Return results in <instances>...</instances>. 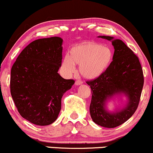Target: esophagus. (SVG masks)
I'll use <instances>...</instances> for the list:
<instances>
[{
	"label": "esophagus",
	"instance_id": "1",
	"mask_svg": "<svg viewBox=\"0 0 153 153\" xmlns=\"http://www.w3.org/2000/svg\"><path fill=\"white\" fill-rule=\"evenodd\" d=\"M82 83H83V81H81V80H76V81H75V84L76 85H81V84H82Z\"/></svg>",
	"mask_w": 153,
	"mask_h": 153
}]
</instances>
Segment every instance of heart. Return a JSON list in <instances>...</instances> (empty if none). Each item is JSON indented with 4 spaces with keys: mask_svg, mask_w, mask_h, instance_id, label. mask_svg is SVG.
Segmentation results:
<instances>
[{
    "mask_svg": "<svg viewBox=\"0 0 153 153\" xmlns=\"http://www.w3.org/2000/svg\"><path fill=\"white\" fill-rule=\"evenodd\" d=\"M112 50L95 42H86L72 47L70 56H64L62 68L67 75L75 72V64L79 65L83 77L93 79L99 77L108 68L113 60Z\"/></svg>",
    "mask_w": 153,
    "mask_h": 153,
    "instance_id": "b5f03b06",
    "label": "heart"
}]
</instances>
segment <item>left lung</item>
<instances>
[{
  "label": "left lung",
  "mask_w": 153,
  "mask_h": 153,
  "mask_svg": "<svg viewBox=\"0 0 153 153\" xmlns=\"http://www.w3.org/2000/svg\"><path fill=\"white\" fill-rule=\"evenodd\" d=\"M100 37L111 40L114 47L113 61L104 73L86 83L91 89L89 111L98 125L114 128L129 120L139 106L144 86V75L139 57L122 40L112 36ZM125 93L129 103L124 110L111 114L105 109L106 100L114 94Z\"/></svg>",
  "instance_id": "obj_1"
}]
</instances>
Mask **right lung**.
<instances>
[{
  "label": "right lung",
  "mask_w": 153,
  "mask_h": 153,
  "mask_svg": "<svg viewBox=\"0 0 153 153\" xmlns=\"http://www.w3.org/2000/svg\"><path fill=\"white\" fill-rule=\"evenodd\" d=\"M62 38L39 39L24 48L11 70L10 91L20 114L36 125L55 122L62 97L75 83L59 73L62 60Z\"/></svg>",
  "instance_id": "obj_1"
}]
</instances>
